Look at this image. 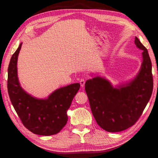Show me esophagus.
I'll list each match as a JSON object with an SVG mask.
<instances>
[{"instance_id": "1", "label": "esophagus", "mask_w": 158, "mask_h": 158, "mask_svg": "<svg viewBox=\"0 0 158 158\" xmlns=\"http://www.w3.org/2000/svg\"><path fill=\"white\" fill-rule=\"evenodd\" d=\"M79 83H80V85H81V86L84 87L85 83V80L84 79H81L79 80Z\"/></svg>"}]
</instances>
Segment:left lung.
<instances>
[{"mask_svg":"<svg viewBox=\"0 0 158 158\" xmlns=\"http://www.w3.org/2000/svg\"><path fill=\"white\" fill-rule=\"evenodd\" d=\"M135 42L143 50V63L133 81L119 89L113 88L107 80L99 77L85 84L93 116L99 126L109 132H121L135 125L153 93L152 64L148 50L137 37Z\"/></svg>","mask_w":158,"mask_h":158,"instance_id":"8db88e82","label":"left lung"}]
</instances>
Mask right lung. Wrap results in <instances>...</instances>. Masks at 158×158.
Returning a JSON list of instances; mask_svg holds the SVG:
<instances>
[{
  "mask_svg": "<svg viewBox=\"0 0 158 158\" xmlns=\"http://www.w3.org/2000/svg\"><path fill=\"white\" fill-rule=\"evenodd\" d=\"M21 43L12 56L8 66L7 90L10 101L23 125L35 135H56L68 122L67 110L80 89L79 83L55 90L46 100H38L26 93L17 77V58Z\"/></svg>",
  "mask_w": 158,
  "mask_h": 158,
  "instance_id": "add662e5",
  "label": "right lung"
}]
</instances>
